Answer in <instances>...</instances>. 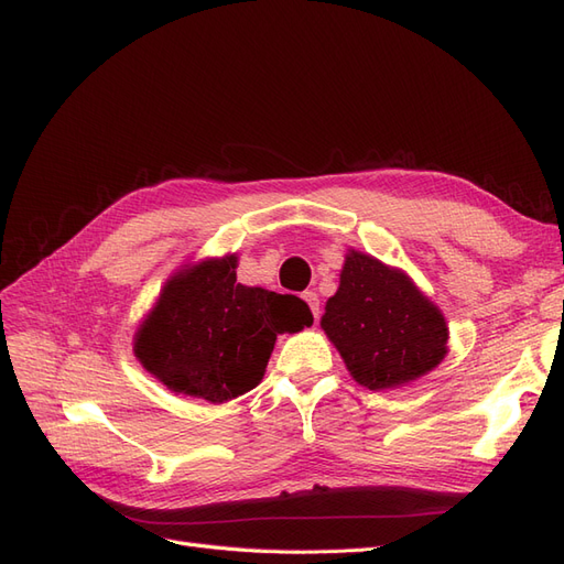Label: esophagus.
I'll use <instances>...</instances> for the list:
<instances>
[{
    "mask_svg": "<svg viewBox=\"0 0 564 564\" xmlns=\"http://www.w3.org/2000/svg\"><path fill=\"white\" fill-rule=\"evenodd\" d=\"M303 301L308 303V308L313 313V317L317 319L319 317V296L315 292H303Z\"/></svg>",
    "mask_w": 564,
    "mask_h": 564,
    "instance_id": "1",
    "label": "esophagus"
}]
</instances>
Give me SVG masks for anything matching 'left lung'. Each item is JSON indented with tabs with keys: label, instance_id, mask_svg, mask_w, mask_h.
Segmentation results:
<instances>
[{
	"label": "left lung",
	"instance_id": "1",
	"mask_svg": "<svg viewBox=\"0 0 564 564\" xmlns=\"http://www.w3.org/2000/svg\"><path fill=\"white\" fill-rule=\"evenodd\" d=\"M319 327L369 390H395L433 371L449 352V327L404 270L348 249Z\"/></svg>",
	"mask_w": 564,
	"mask_h": 564
}]
</instances>
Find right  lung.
<instances>
[{"mask_svg":"<svg viewBox=\"0 0 564 564\" xmlns=\"http://www.w3.org/2000/svg\"><path fill=\"white\" fill-rule=\"evenodd\" d=\"M237 253L185 263L133 334V355L176 395L224 404L261 383L280 334L311 327L301 299L237 282Z\"/></svg>","mask_w":564,"mask_h":564,"instance_id":"add662e5","label":"right lung"}]
</instances>
